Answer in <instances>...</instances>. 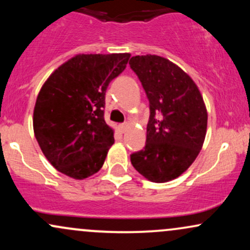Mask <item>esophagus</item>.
I'll return each mask as SVG.
<instances>
[{
  "label": "esophagus",
  "instance_id": "1",
  "mask_svg": "<svg viewBox=\"0 0 250 250\" xmlns=\"http://www.w3.org/2000/svg\"><path fill=\"white\" fill-rule=\"evenodd\" d=\"M127 127H128V125H127V123H122V125H119V129H120V131H121V133H125V129H127Z\"/></svg>",
  "mask_w": 250,
  "mask_h": 250
}]
</instances>
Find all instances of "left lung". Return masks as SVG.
I'll return each mask as SVG.
<instances>
[{
  "label": "left lung",
  "instance_id": "8db88e82",
  "mask_svg": "<svg viewBox=\"0 0 250 250\" xmlns=\"http://www.w3.org/2000/svg\"><path fill=\"white\" fill-rule=\"evenodd\" d=\"M129 64L150 109L146 147L130 155L131 165L151 182H168L185 173L199 155L207 133V109L191 77L169 60L137 55Z\"/></svg>",
  "mask_w": 250,
  "mask_h": 250
}]
</instances>
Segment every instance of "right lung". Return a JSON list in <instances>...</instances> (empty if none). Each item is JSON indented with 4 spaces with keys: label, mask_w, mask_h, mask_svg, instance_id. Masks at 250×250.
I'll use <instances>...</instances> for the list:
<instances>
[{
    "label": "right lung",
    "mask_w": 250,
    "mask_h": 250,
    "mask_svg": "<svg viewBox=\"0 0 250 250\" xmlns=\"http://www.w3.org/2000/svg\"><path fill=\"white\" fill-rule=\"evenodd\" d=\"M130 54H80L60 65L42 85L33 125L54 168L83 180L104 163L114 130L104 121L105 90L127 67Z\"/></svg>",
    "instance_id": "obj_1"
}]
</instances>
